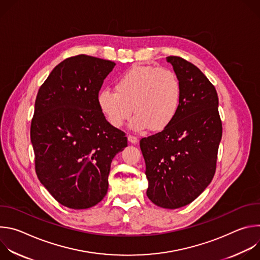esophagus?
I'll return each mask as SVG.
<instances>
[{"label":"esophagus","mask_w":260,"mask_h":260,"mask_svg":"<svg viewBox=\"0 0 260 260\" xmlns=\"http://www.w3.org/2000/svg\"><path fill=\"white\" fill-rule=\"evenodd\" d=\"M127 140H128V142H129V143H132V144H137V143H138V141H139L137 137L132 136V135H128V136H127Z\"/></svg>","instance_id":"1"}]
</instances>
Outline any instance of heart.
Masks as SVG:
<instances>
[{
    "label": "heart",
    "mask_w": 260,
    "mask_h": 260,
    "mask_svg": "<svg viewBox=\"0 0 260 260\" xmlns=\"http://www.w3.org/2000/svg\"><path fill=\"white\" fill-rule=\"evenodd\" d=\"M115 91L99 92L98 106L113 127H121L131 117V128L153 132L166 128L175 118L181 101V84L176 74L155 66H135L115 81Z\"/></svg>",
    "instance_id": "b5f03b06"
}]
</instances>
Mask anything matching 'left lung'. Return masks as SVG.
I'll return each mask as SVG.
<instances>
[{"mask_svg":"<svg viewBox=\"0 0 260 260\" xmlns=\"http://www.w3.org/2000/svg\"><path fill=\"white\" fill-rule=\"evenodd\" d=\"M179 78L181 101L174 120L161 132L143 138L147 197L156 206L178 209L193 202L211 183L222 123L214 85L193 63L168 56Z\"/></svg>","mask_w":260,"mask_h":260,"instance_id":"8db88e82","label":"left lung"}]
</instances>
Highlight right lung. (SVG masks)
Listing matches in <instances>:
<instances>
[{
	"label": "right lung",
	"instance_id": "obj_1",
	"mask_svg": "<svg viewBox=\"0 0 260 260\" xmlns=\"http://www.w3.org/2000/svg\"><path fill=\"white\" fill-rule=\"evenodd\" d=\"M115 62L85 54L58 63L35 102L30 141L38 179L70 209H88L108 191L114 156L127 146L125 134L111 125L96 98Z\"/></svg>",
	"mask_w": 260,
	"mask_h": 260
}]
</instances>
